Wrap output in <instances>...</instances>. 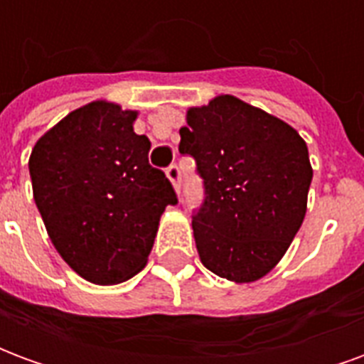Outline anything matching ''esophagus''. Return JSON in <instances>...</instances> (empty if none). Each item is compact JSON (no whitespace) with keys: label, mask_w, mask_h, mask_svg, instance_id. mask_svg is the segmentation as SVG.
<instances>
[{"label":"esophagus","mask_w":364,"mask_h":364,"mask_svg":"<svg viewBox=\"0 0 364 364\" xmlns=\"http://www.w3.org/2000/svg\"><path fill=\"white\" fill-rule=\"evenodd\" d=\"M166 173L167 177H169V181L175 185V189L179 191V187H181V169H179V166H177V164H171V166L166 169Z\"/></svg>","instance_id":"34e87169"}]
</instances>
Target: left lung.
Masks as SVG:
<instances>
[{"instance_id":"1","label":"left lung","mask_w":364,"mask_h":364,"mask_svg":"<svg viewBox=\"0 0 364 364\" xmlns=\"http://www.w3.org/2000/svg\"><path fill=\"white\" fill-rule=\"evenodd\" d=\"M179 151L205 197L193 213L200 261L222 279L252 282L279 263L302 226L312 167L287 122L232 95L187 111Z\"/></svg>"}]
</instances>
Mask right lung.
<instances>
[{
  "label": "right lung",
  "mask_w": 364,
  "mask_h": 364,
  "mask_svg": "<svg viewBox=\"0 0 364 364\" xmlns=\"http://www.w3.org/2000/svg\"><path fill=\"white\" fill-rule=\"evenodd\" d=\"M134 111L95 101L70 112L35 144L28 171L52 244L75 273L117 284L142 271L159 216L177 205Z\"/></svg>",
  "instance_id": "right-lung-1"
}]
</instances>
